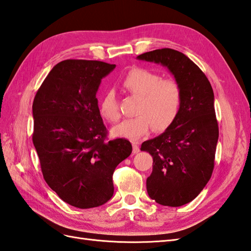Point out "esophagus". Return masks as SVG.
<instances>
[{
	"instance_id": "esophagus-1",
	"label": "esophagus",
	"mask_w": 251,
	"mask_h": 251,
	"mask_svg": "<svg viewBox=\"0 0 251 251\" xmlns=\"http://www.w3.org/2000/svg\"><path fill=\"white\" fill-rule=\"evenodd\" d=\"M140 151V148H139V146L137 145L136 142H132V153L134 154H137L138 152Z\"/></svg>"
}]
</instances>
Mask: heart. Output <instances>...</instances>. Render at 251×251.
<instances>
[{
  "label": "heart",
  "mask_w": 251,
  "mask_h": 251,
  "mask_svg": "<svg viewBox=\"0 0 251 251\" xmlns=\"http://www.w3.org/2000/svg\"><path fill=\"white\" fill-rule=\"evenodd\" d=\"M127 94L139 98L135 114L123 121L112 132L116 137L132 141L146 136L153 126L154 130L163 131L174 124L182 104V90L174 78H164L161 74L146 68H135L121 81ZM99 113L105 121L120 120L119 103L114 92L108 90L99 101Z\"/></svg>",
  "instance_id": "obj_1"
}]
</instances>
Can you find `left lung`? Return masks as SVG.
<instances>
[{"instance_id": "1", "label": "left lung", "mask_w": 251, "mask_h": 251, "mask_svg": "<svg viewBox=\"0 0 251 251\" xmlns=\"http://www.w3.org/2000/svg\"><path fill=\"white\" fill-rule=\"evenodd\" d=\"M137 58L167 67L182 90L177 120L141 145V151L153 157L149 196L163 206H182L201 193L214 172L219 138L214 90L204 72L178 50H155Z\"/></svg>"}]
</instances>
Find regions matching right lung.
Returning <instances> with one entry per match:
<instances>
[{"label": "right lung", "instance_id": "add662e5", "mask_svg": "<svg viewBox=\"0 0 251 251\" xmlns=\"http://www.w3.org/2000/svg\"><path fill=\"white\" fill-rule=\"evenodd\" d=\"M114 68L98 60H63L51 69L32 105V140L46 183L81 209L113 196L112 176L132 151L128 140H108L96 98L101 79Z\"/></svg>", "mask_w": 251, "mask_h": 251}]
</instances>
